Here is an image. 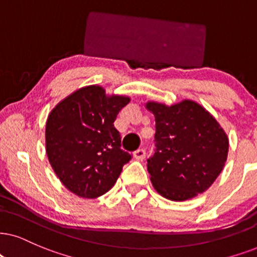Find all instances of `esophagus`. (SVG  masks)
<instances>
[{
	"label": "esophagus",
	"mask_w": 257,
	"mask_h": 257,
	"mask_svg": "<svg viewBox=\"0 0 257 257\" xmlns=\"http://www.w3.org/2000/svg\"><path fill=\"white\" fill-rule=\"evenodd\" d=\"M145 157H146V151H145V149L140 148V149H138V151L134 152V158L136 159V160H139V161L144 160Z\"/></svg>",
	"instance_id": "esophagus-1"
}]
</instances>
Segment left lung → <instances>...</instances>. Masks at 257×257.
Returning a JSON list of instances; mask_svg holds the SVG:
<instances>
[{
	"label": "left lung",
	"instance_id": "1",
	"mask_svg": "<svg viewBox=\"0 0 257 257\" xmlns=\"http://www.w3.org/2000/svg\"><path fill=\"white\" fill-rule=\"evenodd\" d=\"M155 117L157 151L148 160L153 187L173 201L205 192L223 171L229 152L226 133L205 108L191 99L166 105L149 100Z\"/></svg>",
	"mask_w": 257,
	"mask_h": 257
}]
</instances>
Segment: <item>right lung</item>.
<instances>
[{"label":"right lung","instance_id":"obj_1","mask_svg":"<svg viewBox=\"0 0 257 257\" xmlns=\"http://www.w3.org/2000/svg\"><path fill=\"white\" fill-rule=\"evenodd\" d=\"M131 97L106 95L99 85L80 87L48 113L46 153L54 173L71 192L97 198L108 192L132 155L121 149L113 126Z\"/></svg>","mask_w":257,"mask_h":257}]
</instances>
